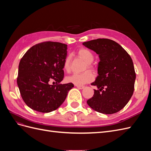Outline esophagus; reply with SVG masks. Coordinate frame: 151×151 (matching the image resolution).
Here are the masks:
<instances>
[{"instance_id": "esophagus-1", "label": "esophagus", "mask_w": 151, "mask_h": 151, "mask_svg": "<svg viewBox=\"0 0 151 151\" xmlns=\"http://www.w3.org/2000/svg\"><path fill=\"white\" fill-rule=\"evenodd\" d=\"M77 88H78L79 89H84V86H77V85H76V86Z\"/></svg>"}]
</instances>
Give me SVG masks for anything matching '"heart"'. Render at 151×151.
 <instances>
[{
	"mask_svg": "<svg viewBox=\"0 0 151 151\" xmlns=\"http://www.w3.org/2000/svg\"><path fill=\"white\" fill-rule=\"evenodd\" d=\"M78 56L83 60L87 64L85 67L84 70H90L92 71L96 70L94 65L91 64L94 59L93 53L90 50L86 48H81L77 52ZM70 56L68 55L63 62V70L65 72H69L70 70ZM94 79L93 73L89 70H87L82 74H74L66 77V81L68 83H72L77 86H82L85 84L91 83Z\"/></svg>",
	"mask_w": 151,
	"mask_h": 151,
	"instance_id": "1",
	"label": "heart"
}]
</instances>
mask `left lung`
I'll use <instances>...</instances> for the list:
<instances>
[{
	"label": "left lung",
	"instance_id": "8db88e82",
	"mask_svg": "<svg viewBox=\"0 0 151 151\" xmlns=\"http://www.w3.org/2000/svg\"><path fill=\"white\" fill-rule=\"evenodd\" d=\"M83 45L98 54V76L91 84L97 86L93 96L87 101L96 111L113 114L120 111L129 101L134 91L136 78L132 58L115 41L98 38Z\"/></svg>",
	"mask_w": 151,
	"mask_h": 151
}]
</instances>
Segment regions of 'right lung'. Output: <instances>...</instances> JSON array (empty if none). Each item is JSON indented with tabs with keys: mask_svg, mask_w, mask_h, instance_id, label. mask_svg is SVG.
Wrapping results in <instances>:
<instances>
[{
	"mask_svg": "<svg viewBox=\"0 0 151 151\" xmlns=\"http://www.w3.org/2000/svg\"><path fill=\"white\" fill-rule=\"evenodd\" d=\"M67 50L65 44L45 42L30 48L21 59L17 83L22 99L32 109L42 113L55 110L74 87L72 83L60 84ZM52 80L56 85L49 84Z\"/></svg>",
	"mask_w": 151,
	"mask_h": 151,
	"instance_id": "1",
	"label": "right lung"
}]
</instances>
